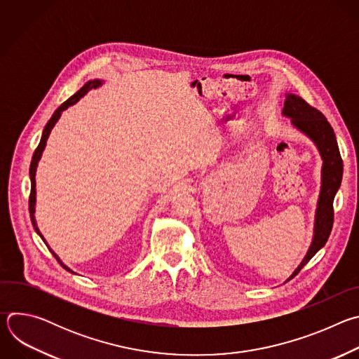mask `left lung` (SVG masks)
I'll return each instance as SVG.
<instances>
[{
	"label": "left lung",
	"instance_id": "1",
	"mask_svg": "<svg viewBox=\"0 0 359 359\" xmlns=\"http://www.w3.org/2000/svg\"><path fill=\"white\" fill-rule=\"evenodd\" d=\"M283 115L291 119V123L294 125L295 129L302 132L305 136H309L316 143L320 155L323 158L321 191H320L317 212H316L313 243L309 251H306L305 257L299 263V266L294 270V273L288 278L291 280L325 245L331 234L332 224H334L332 203L341 186L344 166H342V159L339 155V149H338L334 129L331 128L327 118L318 109L310 107L302 97L294 93H287L284 108H283Z\"/></svg>",
	"mask_w": 359,
	"mask_h": 359
}]
</instances>
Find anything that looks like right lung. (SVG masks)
Segmentation results:
<instances>
[{
  "mask_svg": "<svg viewBox=\"0 0 359 359\" xmlns=\"http://www.w3.org/2000/svg\"><path fill=\"white\" fill-rule=\"evenodd\" d=\"M102 82L100 79H93V81H88L75 95H72L69 99H67L64 104L54 112V115L50 116V119L48 121V123L45 125V128H43V132H42V136H41V140H39V144H38V147L35 149V151H34V156H32V161H31V166H29V177H31V194H29V216H31V222H32V226H34V229H35V231L41 236V238L43 240V243L46 244V241H45V238H43V236L39 233V229H38V226H36V222H35V216H34V213H35V201H36V190H35V173H36V166H38V162H39V159H41V156H42V151H43V149H45V144H46V140H48V136H49V133H50V130H53V128L55 126V123L58 122V119H60V116H61V114L65 111V109H68V107H71V105H74V104H76V102L85 95V93H88L90 89H96L97 86H100ZM48 248H49V245H48ZM49 251L54 254V257L58 260V263L65 269V270H68V271H71V273H74L71 269H68L61 260H60V257L58 255L49 248Z\"/></svg>",
  "mask_w": 359,
  "mask_h": 359,
  "instance_id": "1",
  "label": "right lung"
}]
</instances>
